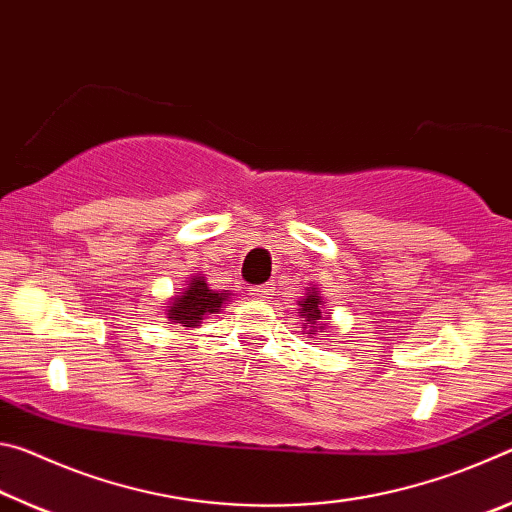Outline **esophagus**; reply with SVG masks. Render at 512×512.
<instances>
[{
	"label": "esophagus",
	"mask_w": 512,
	"mask_h": 512,
	"mask_svg": "<svg viewBox=\"0 0 512 512\" xmlns=\"http://www.w3.org/2000/svg\"><path fill=\"white\" fill-rule=\"evenodd\" d=\"M273 289H275V287H273L271 282H268V284H259V287L250 289V291H253V293H250V296L257 298V300H266V298L273 296Z\"/></svg>",
	"instance_id": "1"
}]
</instances>
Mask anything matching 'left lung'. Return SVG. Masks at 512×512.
<instances>
[{
	"label": "left lung",
	"mask_w": 512,
	"mask_h": 512,
	"mask_svg": "<svg viewBox=\"0 0 512 512\" xmlns=\"http://www.w3.org/2000/svg\"><path fill=\"white\" fill-rule=\"evenodd\" d=\"M323 300L316 291H309V296L305 300H300V314L309 320V325L314 327L320 318H323ZM314 332V329H309V334Z\"/></svg>",
	"instance_id": "8db88e82"
}]
</instances>
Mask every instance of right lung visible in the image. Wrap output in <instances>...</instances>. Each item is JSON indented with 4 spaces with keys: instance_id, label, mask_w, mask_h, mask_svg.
Masks as SVG:
<instances>
[{
    "instance_id": "add662e5",
    "label": "right lung",
    "mask_w": 512,
    "mask_h": 512,
    "mask_svg": "<svg viewBox=\"0 0 512 512\" xmlns=\"http://www.w3.org/2000/svg\"><path fill=\"white\" fill-rule=\"evenodd\" d=\"M225 298H228L225 293H216L207 287L203 277H192V282H189L183 296L173 298L167 318L171 323H180L183 327H196L203 320V316L219 311Z\"/></svg>"
}]
</instances>
